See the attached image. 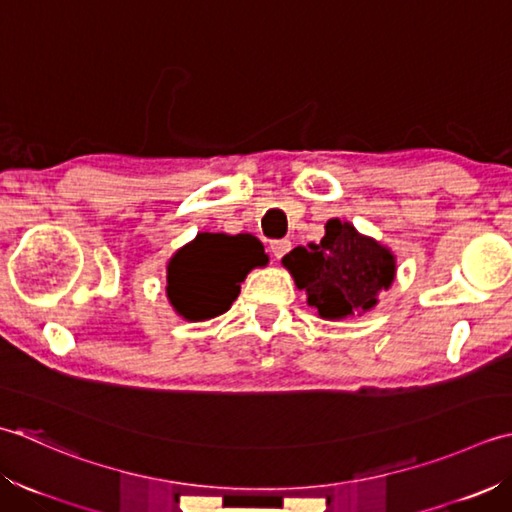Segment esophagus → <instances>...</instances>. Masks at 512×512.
Returning <instances> with one entry per match:
<instances>
[{"mask_svg": "<svg viewBox=\"0 0 512 512\" xmlns=\"http://www.w3.org/2000/svg\"><path fill=\"white\" fill-rule=\"evenodd\" d=\"M269 249H271V254H274V258L280 260L291 249V241H274L269 245Z\"/></svg>", "mask_w": 512, "mask_h": 512, "instance_id": "obj_1", "label": "esophagus"}]
</instances>
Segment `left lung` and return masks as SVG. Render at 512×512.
<instances>
[{"mask_svg":"<svg viewBox=\"0 0 512 512\" xmlns=\"http://www.w3.org/2000/svg\"><path fill=\"white\" fill-rule=\"evenodd\" d=\"M283 267L320 318L342 320L378 307L382 291L393 285L398 258L353 223L329 218L320 243L291 249Z\"/></svg>","mask_w":512,"mask_h":512,"instance_id":"8db88e82","label":"left lung"}]
</instances>
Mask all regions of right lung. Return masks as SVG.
<instances>
[{
    "label": "right lung",
    "mask_w": 512,
    "mask_h": 512,
    "mask_svg": "<svg viewBox=\"0 0 512 512\" xmlns=\"http://www.w3.org/2000/svg\"><path fill=\"white\" fill-rule=\"evenodd\" d=\"M267 263L263 243L252 234H196L172 254L165 296L183 320H210L232 307L249 271Z\"/></svg>",
    "instance_id": "add662e5"
}]
</instances>
